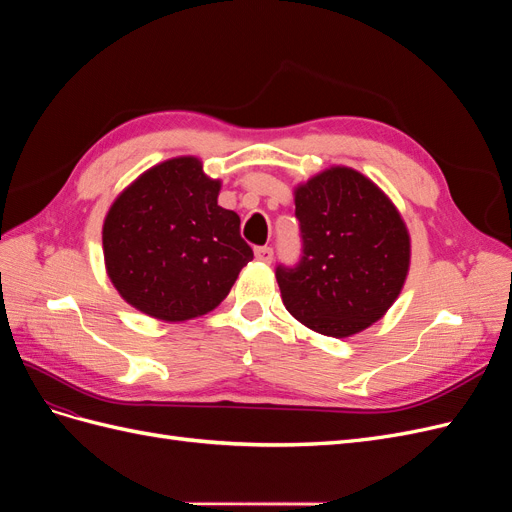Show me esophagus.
Instances as JSON below:
<instances>
[{
	"mask_svg": "<svg viewBox=\"0 0 512 512\" xmlns=\"http://www.w3.org/2000/svg\"><path fill=\"white\" fill-rule=\"evenodd\" d=\"M254 254H256V260L267 262V265L273 260V250H271V247H256Z\"/></svg>",
	"mask_w": 512,
	"mask_h": 512,
	"instance_id": "1",
	"label": "esophagus"
}]
</instances>
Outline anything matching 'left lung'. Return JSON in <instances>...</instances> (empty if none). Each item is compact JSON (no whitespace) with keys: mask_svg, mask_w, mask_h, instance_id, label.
I'll return each mask as SVG.
<instances>
[{"mask_svg":"<svg viewBox=\"0 0 512 512\" xmlns=\"http://www.w3.org/2000/svg\"><path fill=\"white\" fill-rule=\"evenodd\" d=\"M303 258L277 267L292 318L327 337H350L378 322L410 271V232L393 200L350 166H329L294 185Z\"/></svg>","mask_w":512,"mask_h":512,"instance_id":"left-lung-1","label":"left lung"}]
</instances>
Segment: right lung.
<instances>
[{
	"label": "right lung",
	"instance_id": "obj_1",
	"mask_svg": "<svg viewBox=\"0 0 512 512\" xmlns=\"http://www.w3.org/2000/svg\"><path fill=\"white\" fill-rule=\"evenodd\" d=\"M220 179L194 156L138 175L106 211L102 250L119 297L164 322L209 314L254 258L235 211L218 205Z\"/></svg>",
	"mask_w": 512,
	"mask_h": 512
}]
</instances>
